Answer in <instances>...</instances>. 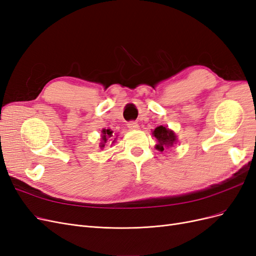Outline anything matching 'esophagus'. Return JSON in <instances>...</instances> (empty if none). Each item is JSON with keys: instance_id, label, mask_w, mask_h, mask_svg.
Wrapping results in <instances>:
<instances>
[{"instance_id": "obj_1", "label": "esophagus", "mask_w": 256, "mask_h": 256, "mask_svg": "<svg viewBox=\"0 0 256 256\" xmlns=\"http://www.w3.org/2000/svg\"><path fill=\"white\" fill-rule=\"evenodd\" d=\"M138 124L136 122H128V128H129V130H136V129H138Z\"/></svg>"}]
</instances>
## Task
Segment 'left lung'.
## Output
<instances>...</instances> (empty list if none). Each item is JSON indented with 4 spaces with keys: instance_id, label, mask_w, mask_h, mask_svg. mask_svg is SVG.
<instances>
[{
    "instance_id": "obj_1",
    "label": "left lung",
    "mask_w": 256,
    "mask_h": 256,
    "mask_svg": "<svg viewBox=\"0 0 256 256\" xmlns=\"http://www.w3.org/2000/svg\"><path fill=\"white\" fill-rule=\"evenodd\" d=\"M152 136L157 138L158 144L156 145V148L160 152H164V147H172L177 140L174 131L164 126H159L154 129L152 131Z\"/></svg>"
}]
</instances>
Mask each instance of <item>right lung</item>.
<instances>
[{
  "instance_id": "add662e5",
  "label": "right lung",
  "mask_w": 256,
  "mask_h": 256,
  "mask_svg": "<svg viewBox=\"0 0 256 256\" xmlns=\"http://www.w3.org/2000/svg\"><path fill=\"white\" fill-rule=\"evenodd\" d=\"M113 136V131L111 129H102V143H100V147H104V144L108 142V138ZM116 140V138H114V141ZM114 141L112 143H114Z\"/></svg>"
}]
</instances>
